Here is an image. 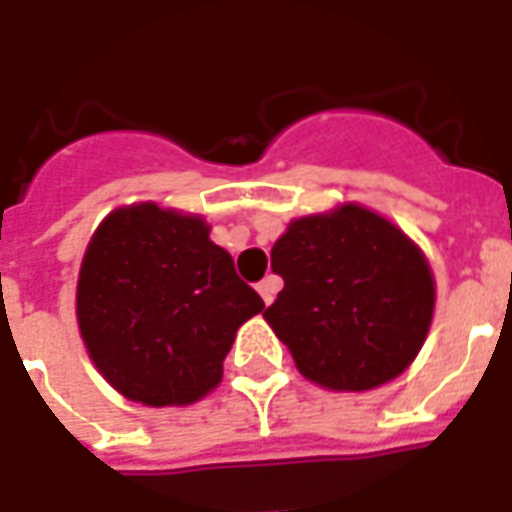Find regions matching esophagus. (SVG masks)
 <instances>
[{
	"mask_svg": "<svg viewBox=\"0 0 512 512\" xmlns=\"http://www.w3.org/2000/svg\"><path fill=\"white\" fill-rule=\"evenodd\" d=\"M282 288V279L279 277H266L263 282H257V293H260V299L266 301V304H271L274 301V296H277V290Z\"/></svg>",
	"mask_w": 512,
	"mask_h": 512,
	"instance_id": "34e87169",
	"label": "esophagus"
}]
</instances>
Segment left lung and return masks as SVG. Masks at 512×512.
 I'll return each instance as SVG.
<instances>
[{"label":"left lung","instance_id":"8db88e82","mask_svg":"<svg viewBox=\"0 0 512 512\" xmlns=\"http://www.w3.org/2000/svg\"><path fill=\"white\" fill-rule=\"evenodd\" d=\"M271 268L285 288L263 318L301 376L326 389L365 392L392 381L428 337L436 301L428 260L362 205L290 222Z\"/></svg>","mask_w":512,"mask_h":512}]
</instances>
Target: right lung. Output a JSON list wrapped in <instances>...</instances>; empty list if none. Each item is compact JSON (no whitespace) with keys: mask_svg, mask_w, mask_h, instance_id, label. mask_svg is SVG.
<instances>
[{"mask_svg":"<svg viewBox=\"0 0 512 512\" xmlns=\"http://www.w3.org/2000/svg\"><path fill=\"white\" fill-rule=\"evenodd\" d=\"M208 233L200 216L139 202L109 213L84 252L79 332L101 376L134 403L208 395L238 326L266 307Z\"/></svg>","mask_w":512,"mask_h":512,"instance_id":"1","label":"right lung"}]
</instances>
